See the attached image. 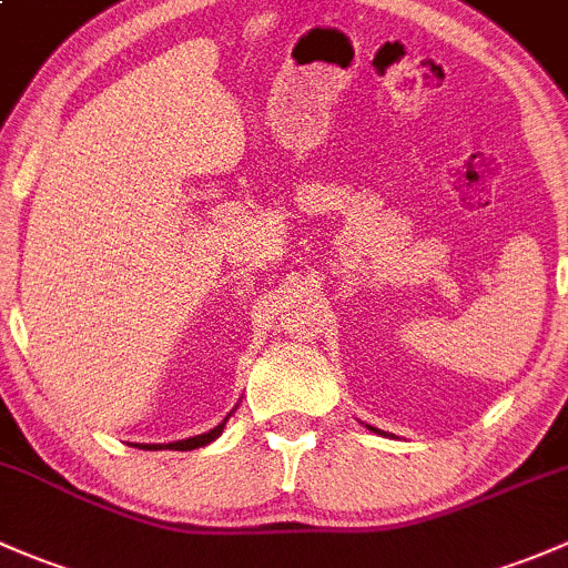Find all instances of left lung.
I'll use <instances>...</instances> for the list:
<instances>
[{
    "label": "left lung",
    "instance_id": "left-lung-1",
    "mask_svg": "<svg viewBox=\"0 0 568 568\" xmlns=\"http://www.w3.org/2000/svg\"><path fill=\"white\" fill-rule=\"evenodd\" d=\"M366 426H369V424H366ZM369 429H372V432H377V435H385V432H379V429H374V426H369Z\"/></svg>",
    "mask_w": 568,
    "mask_h": 568
}]
</instances>
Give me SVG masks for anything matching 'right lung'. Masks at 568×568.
Instances as JSON below:
<instances>
[{
  "mask_svg": "<svg viewBox=\"0 0 568 568\" xmlns=\"http://www.w3.org/2000/svg\"><path fill=\"white\" fill-rule=\"evenodd\" d=\"M232 413H235V410H232ZM230 415H226V418L221 420L219 426H213L210 432H204V435L185 437V440H174V443H136V446L144 448V452H163V448H169V452H194V448L210 446L213 440H219L221 432H224V426H226V420H230Z\"/></svg>",
  "mask_w": 568,
  "mask_h": 568,
  "instance_id": "obj_1",
  "label": "right lung"
}]
</instances>
